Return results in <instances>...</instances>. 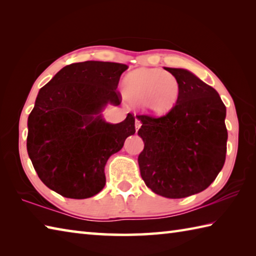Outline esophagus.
Returning a JSON list of instances; mask_svg holds the SVG:
<instances>
[{
	"instance_id": "esophagus-1",
	"label": "esophagus",
	"mask_w": 256,
	"mask_h": 256,
	"mask_svg": "<svg viewBox=\"0 0 256 256\" xmlns=\"http://www.w3.org/2000/svg\"><path fill=\"white\" fill-rule=\"evenodd\" d=\"M140 126H142V123H140V118H135V128H136V132L138 131V128H140Z\"/></svg>"
}]
</instances>
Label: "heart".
Segmentation results:
<instances>
[{"mask_svg":"<svg viewBox=\"0 0 256 256\" xmlns=\"http://www.w3.org/2000/svg\"><path fill=\"white\" fill-rule=\"evenodd\" d=\"M122 90L131 104H142L148 113L160 116L176 106L182 88L178 79L170 72L157 68H140L124 78Z\"/></svg>","mask_w":256,"mask_h":256,"instance_id":"heart-1","label":"heart"}]
</instances>
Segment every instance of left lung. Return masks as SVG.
<instances>
[{"label": "left lung", "mask_w": 256, "mask_h": 256, "mask_svg": "<svg viewBox=\"0 0 256 256\" xmlns=\"http://www.w3.org/2000/svg\"><path fill=\"white\" fill-rule=\"evenodd\" d=\"M165 70L180 82V96L166 116H138L144 150L138 165L152 192L178 199L201 192L226 162V108L218 92L182 68Z\"/></svg>", "instance_id": "obj_1"}]
</instances>
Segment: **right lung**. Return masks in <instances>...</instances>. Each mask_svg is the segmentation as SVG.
I'll return each mask as SVG.
<instances>
[{
	"mask_svg": "<svg viewBox=\"0 0 256 256\" xmlns=\"http://www.w3.org/2000/svg\"><path fill=\"white\" fill-rule=\"evenodd\" d=\"M124 64L84 62L64 67L40 90L27 128V153L46 186L72 199L99 194L110 156L135 133V118L112 124L102 116L118 106Z\"/></svg>",
	"mask_w": 256,
	"mask_h": 256,
	"instance_id": "obj_1",
	"label": "right lung"
}]
</instances>
